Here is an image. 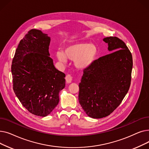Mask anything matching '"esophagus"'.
I'll return each instance as SVG.
<instances>
[{"label":"esophagus","mask_w":149,"mask_h":149,"mask_svg":"<svg viewBox=\"0 0 149 149\" xmlns=\"http://www.w3.org/2000/svg\"><path fill=\"white\" fill-rule=\"evenodd\" d=\"M72 76L70 74H67L66 76V80L67 81V83H71L72 80Z\"/></svg>","instance_id":"34e87169"}]
</instances>
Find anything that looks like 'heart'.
<instances>
[{
	"instance_id": "obj_1",
	"label": "heart",
	"mask_w": 149,
	"mask_h": 149,
	"mask_svg": "<svg viewBox=\"0 0 149 149\" xmlns=\"http://www.w3.org/2000/svg\"><path fill=\"white\" fill-rule=\"evenodd\" d=\"M98 54V49L96 45L89 43H79L68 45L64 48L63 52H57L56 56L61 62H66V58L75 60L76 67L84 69L92 65Z\"/></svg>"
}]
</instances>
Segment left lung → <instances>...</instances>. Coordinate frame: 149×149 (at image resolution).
Returning a JSON list of instances; mask_svg holds the SVG:
<instances>
[{"instance_id": "obj_1", "label": "left lung", "mask_w": 149, "mask_h": 149, "mask_svg": "<svg viewBox=\"0 0 149 149\" xmlns=\"http://www.w3.org/2000/svg\"><path fill=\"white\" fill-rule=\"evenodd\" d=\"M103 41L113 52L84 69L79 83V103L93 118L112 113L127 94L131 82L133 60L126 45L116 37H106Z\"/></svg>"}]
</instances>
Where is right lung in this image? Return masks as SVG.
I'll list each match as a JSON object with an SVG mask.
<instances>
[{
    "mask_svg": "<svg viewBox=\"0 0 149 149\" xmlns=\"http://www.w3.org/2000/svg\"><path fill=\"white\" fill-rule=\"evenodd\" d=\"M50 37L31 29L20 40L12 61L13 90L32 114L46 116L59 102L65 86V74L54 67L49 57Z\"/></svg>",
    "mask_w": 149,
    "mask_h": 149,
    "instance_id": "right-lung-1",
    "label": "right lung"
}]
</instances>
